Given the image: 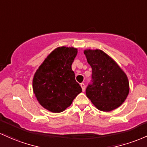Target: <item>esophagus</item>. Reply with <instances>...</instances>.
Wrapping results in <instances>:
<instances>
[{"mask_svg": "<svg viewBox=\"0 0 147 147\" xmlns=\"http://www.w3.org/2000/svg\"><path fill=\"white\" fill-rule=\"evenodd\" d=\"M80 86H81V87H82V91H85V84H84V83L80 84Z\"/></svg>", "mask_w": 147, "mask_h": 147, "instance_id": "1", "label": "esophagus"}]
</instances>
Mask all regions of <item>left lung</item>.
I'll return each instance as SVG.
<instances>
[{
	"label": "left lung",
	"instance_id": "1",
	"mask_svg": "<svg viewBox=\"0 0 147 147\" xmlns=\"http://www.w3.org/2000/svg\"><path fill=\"white\" fill-rule=\"evenodd\" d=\"M84 53L92 68V84L86 88L87 97L103 112L120 107L130 90L126 74L102 50L86 49Z\"/></svg>",
	"mask_w": 147,
	"mask_h": 147
}]
</instances>
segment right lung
<instances>
[{
  "label": "right lung",
  "mask_w": 147,
  "mask_h": 147,
  "mask_svg": "<svg viewBox=\"0 0 147 147\" xmlns=\"http://www.w3.org/2000/svg\"><path fill=\"white\" fill-rule=\"evenodd\" d=\"M77 49L59 47L47 56L35 72L33 90L45 109L51 112H63L82 91L72 70Z\"/></svg>",
  "instance_id": "1"
}]
</instances>
